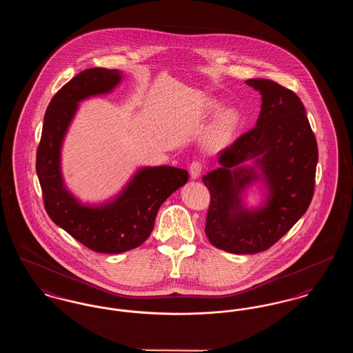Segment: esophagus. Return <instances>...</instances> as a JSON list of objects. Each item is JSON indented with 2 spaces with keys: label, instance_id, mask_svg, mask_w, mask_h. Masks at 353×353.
Instances as JSON below:
<instances>
[{
  "label": "esophagus",
  "instance_id": "1",
  "mask_svg": "<svg viewBox=\"0 0 353 353\" xmlns=\"http://www.w3.org/2000/svg\"><path fill=\"white\" fill-rule=\"evenodd\" d=\"M201 172L202 164L200 161H193V163L190 164V167H189V173H190V177H192L193 180L199 179V177H200V174H201Z\"/></svg>",
  "mask_w": 353,
  "mask_h": 353
}]
</instances>
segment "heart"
<instances>
[{
	"label": "heart",
	"mask_w": 353,
	"mask_h": 353,
	"mask_svg": "<svg viewBox=\"0 0 353 353\" xmlns=\"http://www.w3.org/2000/svg\"><path fill=\"white\" fill-rule=\"evenodd\" d=\"M202 105L206 112H216L221 108L219 101L213 98H205ZM242 120L241 111L235 107H228L219 111L203 136V147L209 151H219L225 148L233 139Z\"/></svg>",
	"instance_id": "obj_1"
}]
</instances>
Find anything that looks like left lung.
Here are the masks:
<instances>
[{"label":"left lung","mask_w":353,"mask_h":353,"mask_svg":"<svg viewBox=\"0 0 353 353\" xmlns=\"http://www.w3.org/2000/svg\"><path fill=\"white\" fill-rule=\"evenodd\" d=\"M246 84L262 97L255 127L221 152L219 168L202 177L210 192L205 233L213 246L233 254L268 250L298 222L312 200L318 164L299 97L269 79ZM256 183L264 201L249 208L245 193Z\"/></svg>","instance_id":"1"}]
</instances>
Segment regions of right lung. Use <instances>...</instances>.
Masks as SVG:
<instances>
[{
  "mask_svg": "<svg viewBox=\"0 0 353 353\" xmlns=\"http://www.w3.org/2000/svg\"><path fill=\"white\" fill-rule=\"evenodd\" d=\"M124 77L119 70L87 68L51 99L37 151V174L52 222L88 249L120 254L140 246L153 230L157 210L186 184L185 169L141 167L124 188L101 203L82 202L65 183L62 147L79 103L112 92Z\"/></svg>",
  "mask_w": 353,
  "mask_h": 353,
  "instance_id": "1",
  "label": "right lung"
}]
</instances>
